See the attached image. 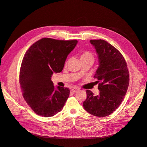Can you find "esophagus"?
Masks as SVG:
<instances>
[{"instance_id": "esophagus-1", "label": "esophagus", "mask_w": 147, "mask_h": 147, "mask_svg": "<svg viewBox=\"0 0 147 147\" xmlns=\"http://www.w3.org/2000/svg\"><path fill=\"white\" fill-rule=\"evenodd\" d=\"M79 91V89L78 88H73L72 89V91L73 92H78Z\"/></svg>"}]
</instances>
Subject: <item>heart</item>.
Here are the masks:
<instances>
[{"mask_svg": "<svg viewBox=\"0 0 147 147\" xmlns=\"http://www.w3.org/2000/svg\"><path fill=\"white\" fill-rule=\"evenodd\" d=\"M94 59V56L92 54L90 51H84L81 55V59Z\"/></svg>", "mask_w": 147, "mask_h": 147, "instance_id": "heart-1", "label": "heart"}]
</instances>
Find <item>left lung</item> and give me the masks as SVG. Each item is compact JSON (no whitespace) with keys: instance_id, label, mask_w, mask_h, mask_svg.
Listing matches in <instances>:
<instances>
[{"instance_id":"1","label":"left lung","mask_w":147,"mask_h":147,"mask_svg":"<svg viewBox=\"0 0 147 147\" xmlns=\"http://www.w3.org/2000/svg\"><path fill=\"white\" fill-rule=\"evenodd\" d=\"M98 56L99 65L94 78L99 83V94L86 90L83 102L86 111L95 117H104L112 113L123 101L129 82V75L124 57L117 48L103 40H91Z\"/></svg>"}]
</instances>
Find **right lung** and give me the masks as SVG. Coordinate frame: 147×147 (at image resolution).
<instances>
[{
    "mask_svg": "<svg viewBox=\"0 0 147 147\" xmlns=\"http://www.w3.org/2000/svg\"><path fill=\"white\" fill-rule=\"evenodd\" d=\"M78 41L43 38L26 51L20 72V84L24 100L34 112L44 117L63 110L70 94L68 88L55 87L54 73L63 70L67 57Z\"/></svg>",
    "mask_w": 147,
    "mask_h": 147,
    "instance_id": "obj_1",
    "label": "right lung"
}]
</instances>
